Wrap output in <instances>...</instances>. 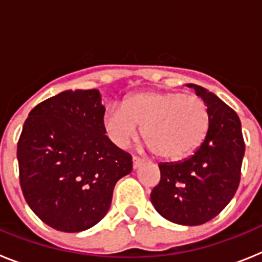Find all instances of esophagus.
I'll return each mask as SVG.
<instances>
[{"mask_svg":"<svg viewBox=\"0 0 262 262\" xmlns=\"http://www.w3.org/2000/svg\"><path fill=\"white\" fill-rule=\"evenodd\" d=\"M143 163H144V161H143L142 159H139V157H136V156L133 157V166H134V169H138L139 166L142 165Z\"/></svg>","mask_w":262,"mask_h":262,"instance_id":"1","label":"esophagus"}]
</instances>
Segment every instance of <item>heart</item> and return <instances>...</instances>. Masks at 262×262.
<instances>
[{"label":"heart","mask_w":262,"mask_h":262,"mask_svg":"<svg viewBox=\"0 0 262 262\" xmlns=\"http://www.w3.org/2000/svg\"><path fill=\"white\" fill-rule=\"evenodd\" d=\"M103 124L119 147L136 138L143 139L156 156L181 159L202 143L209 131L210 115L202 99L180 92L148 90L129 96L122 108L110 107Z\"/></svg>","instance_id":"1"}]
</instances>
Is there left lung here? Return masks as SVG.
Wrapping results in <instances>:
<instances>
[{"mask_svg": "<svg viewBox=\"0 0 262 262\" xmlns=\"http://www.w3.org/2000/svg\"><path fill=\"white\" fill-rule=\"evenodd\" d=\"M187 86L207 106L209 131L190 157L159 164L161 180L152 190L151 202L166 221L200 226L216 216L235 195L245 144L235 111L205 88Z\"/></svg>", "mask_w": 262, "mask_h": 262, "instance_id": "1", "label": "left lung"}]
</instances>
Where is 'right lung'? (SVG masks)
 Returning a JSON list of instances; mask_svg holds the SVG:
<instances>
[{
  "label": "right lung",
  "instance_id": "right-lung-1",
  "mask_svg": "<svg viewBox=\"0 0 262 262\" xmlns=\"http://www.w3.org/2000/svg\"><path fill=\"white\" fill-rule=\"evenodd\" d=\"M101 93L66 90L30 111L17 148L19 181L30 209L62 232L96 226L133 157L105 135Z\"/></svg>",
  "mask_w": 262,
  "mask_h": 262
}]
</instances>
